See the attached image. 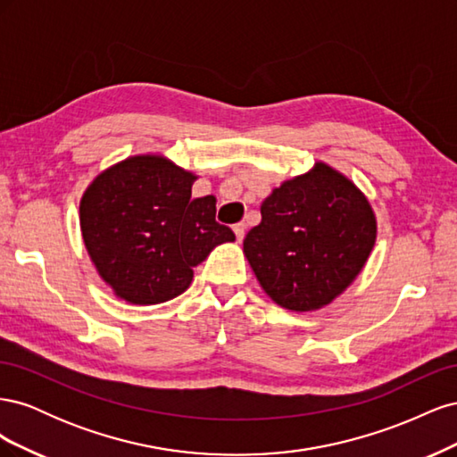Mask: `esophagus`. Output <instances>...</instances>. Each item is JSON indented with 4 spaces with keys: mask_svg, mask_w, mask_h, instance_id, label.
I'll list each match as a JSON object with an SVG mask.
<instances>
[{
    "mask_svg": "<svg viewBox=\"0 0 457 457\" xmlns=\"http://www.w3.org/2000/svg\"><path fill=\"white\" fill-rule=\"evenodd\" d=\"M234 234H237V240L238 242H242L244 240V234H245V225L244 223H238V225H234Z\"/></svg>",
    "mask_w": 457,
    "mask_h": 457,
    "instance_id": "esophagus-1",
    "label": "esophagus"
}]
</instances>
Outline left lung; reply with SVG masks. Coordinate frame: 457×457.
<instances>
[{
  "label": "left lung",
  "instance_id": "1",
  "mask_svg": "<svg viewBox=\"0 0 457 457\" xmlns=\"http://www.w3.org/2000/svg\"><path fill=\"white\" fill-rule=\"evenodd\" d=\"M378 220L364 192L324 162L261 204L244 255L265 294L287 311H318L347 289L373 250Z\"/></svg>",
  "mask_w": 457,
  "mask_h": 457
}]
</instances>
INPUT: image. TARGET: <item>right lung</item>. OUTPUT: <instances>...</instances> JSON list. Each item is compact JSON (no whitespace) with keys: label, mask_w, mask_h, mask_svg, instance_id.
I'll return each mask as SVG.
<instances>
[{"label":"right lung","mask_w":457,"mask_h":457,"mask_svg":"<svg viewBox=\"0 0 457 457\" xmlns=\"http://www.w3.org/2000/svg\"><path fill=\"white\" fill-rule=\"evenodd\" d=\"M198 175L162 154H137L96 175L79 202L86 250L104 284L131 305L181 295L213 247L234 242L215 196L192 200Z\"/></svg>","instance_id":"obj_1"}]
</instances>
